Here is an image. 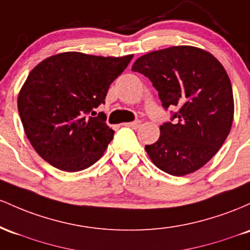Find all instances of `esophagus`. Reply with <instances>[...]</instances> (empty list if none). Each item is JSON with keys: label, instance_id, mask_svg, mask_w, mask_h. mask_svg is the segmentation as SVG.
I'll list each match as a JSON object with an SVG mask.
<instances>
[{"label": "esophagus", "instance_id": "esophagus-1", "mask_svg": "<svg viewBox=\"0 0 250 250\" xmlns=\"http://www.w3.org/2000/svg\"><path fill=\"white\" fill-rule=\"evenodd\" d=\"M128 126V127H131V128H134V130H136V128H138L139 126H140V122L139 120H137V122H132V123H127V124H126Z\"/></svg>", "mask_w": 250, "mask_h": 250}]
</instances>
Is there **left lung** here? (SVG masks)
Returning <instances> with one entry per match:
<instances>
[{
  "instance_id": "1",
  "label": "left lung",
  "mask_w": 250,
  "mask_h": 250,
  "mask_svg": "<svg viewBox=\"0 0 250 250\" xmlns=\"http://www.w3.org/2000/svg\"><path fill=\"white\" fill-rule=\"evenodd\" d=\"M133 72L147 77L175 123L161 125V136L146 145L158 169L172 176L195 172L214 157L234 120L231 83L222 63L207 50L175 46L138 58Z\"/></svg>"
}]
</instances>
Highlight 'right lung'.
<instances>
[{
  "mask_svg": "<svg viewBox=\"0 0 250 250\" xmlns=\"http://www.w3.org/2000/svg\"><path fill=\"white\" fill-rule=\"evenodd\" d=\"M132 58L64 52L36 64L20 89L18 108L39 156L67 172L87 169L102 158L114 131L103 112L91 116Z\"/></svg>",
  "mask_w": 250,
  "mask_h": 250,
  "instance_id": "add662e5",
  "label": "right lung"
}]
</instances>
